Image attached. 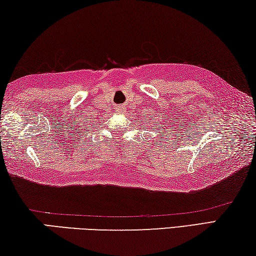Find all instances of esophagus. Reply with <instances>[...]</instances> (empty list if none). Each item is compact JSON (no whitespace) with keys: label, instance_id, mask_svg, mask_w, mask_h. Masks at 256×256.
<instances>
[{"label":"esophagus","instance_id":"esophagus-1","mask_svg":"<svg viewBox=\"0 0 256 256\" xmlns=\"http://www.w3.org/2000/svg\"><path fill=\"white\" fill-rule=\"evenodd\" d=\"M124 111V106H118V108H116V112H118V113H122Z\"/></svg>","mask_w":256,"mask_h":256}]
</instances>
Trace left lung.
<instances>
[{
  "instance_id": "obj_1",
  "label": "left lung",
  "mask_w": 256,
  "mask_h": 256,
  "mask_svg": "<svg viewBox=\"0 0 256 256\" xmlns=\"http://www.w3.org/2000/svg\"><path fill=\"white\" fill-rule=\"evenodd\" d=\"M162 135H163V134H162Z\"/></svg>"
}]
</instances>
